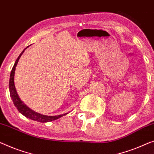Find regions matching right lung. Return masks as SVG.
Segmentation results:
<instances>
[{"mask_svg":"<svg viewBox=\"0 0 154 154\" xmlns=\"http://www.w3.org/2000/svg\"><path fill=\"white\" fill-rule=\"evenodd\" d=\"M24 51L25 50L21 52V53H20V54L17 58V61H15V63L13 66L12 69H11V74H10L9 88H10V96L11 97V100L13 101L14 106L17 107L18 111H19L20 113L23 115L24 116H26V118L31 119V120H32L40 122H51L55 120H57V119L61 118V117L65 116V115H66L67 113L59 115V116H44V115L39 114L36 113V112H34V111H32V110H31L29 107H27L26 105L21 100H20L19 97H18L17 90H16L15 86H14V72L16 70V66L17 65L18 61L19 60L20 56L23 54Z\"/></svg>","mask_w":154,"mask_h":154,"instance_id":"right-lung-1","label":"right lung"}]
</instances>
